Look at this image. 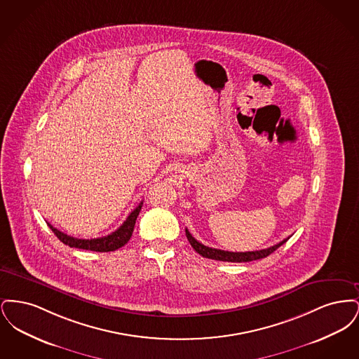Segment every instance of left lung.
Segmentation results:
<instances>
[{"instance_id":"left-lung-1","label":"left lung","mask_w":359,"mask_h":359,"mask_svg":"<svg viewBox=\"0 0 359 359\" xmlns=\"http://www.w3.org/2000/svg\"><path fill=\"white\" fill-rule=\"evenodd\" d=\"M186 236H187L188 242L191 243V246L195 249L196 253H199L201 256L210 259H215V261H224V262H249V261H255V259H261L265 257L272 255L274 250H277L281 245H284L288 238L278 242L277 245H273L268 249H262V250H256V252H227V250H221V249H214V248H208L203 243H201L199 241L194 238L191 236V233L186 229Z\"/></svg>"}]
</instances>
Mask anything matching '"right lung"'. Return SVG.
<instances>
[{"label": "right lung", "mask_w": 359, "mask_h": 359, "mask_svg": "<svg viewBox=\"0 0 359 359\" xmlns=\"http://www.w3.org/2000/svg\"><path fill=\"white\" fill-rule=\"evenodd\" d=\"M141 207H142V202L137 205L136 208L129 214L126 221L122 223L114 233H111V234H109L106 237H101V238H74L71 236L62 233L60 230L55 229L50 223H48V226H50V229L53 231V234L60 239L65 245H69V248H78V249H83V250L101 252V253L114 252V250L122 248L125 243H128V241L132 237L133 230H135V224H136L137 217H138V214L141 211Z\"/></svg>", "instance_id": "right-lung-1"}]
</instances>
